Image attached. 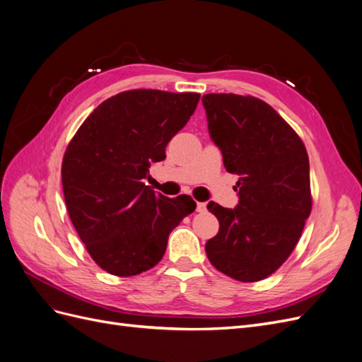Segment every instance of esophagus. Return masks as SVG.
<instances>
[{
	"mask_svg": "<svg viewBox=\"0 0 362 362\" xmlns=\"http://www.w3.org/2000/svg\"><path fill=\"white\" fill-rule=\"evenodd\" d=\"M196 211L205 213L206 211V204L205 202H198V205H196Z\"/></svg>",
	"mask_w": 362,
	"mask_h": 362,
	"instance_id": "34e87169",
	"label": "esophagus"
}]
</instances>
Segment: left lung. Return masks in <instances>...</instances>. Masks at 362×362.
<instances>
[{
    "label": "left lung",
    "instance_id": "8db88e82",
    "mask_svg": "<svg viewBox=\"0 0 362 362\" xmlns=\"http://www.w3.org/2000/svg\"><path fill=\"white\" fill-rule=\"evenodd\" d=\"M202 104L226 170L238 175L235 208L206 205L221 225L205 245L206 257L237 281H261L290 257L310 217L308 154L294 129L258 98L208 93Z\"/></svg>",
    "mask_w": 362,
    "mask_h": 362
}]
</instances>
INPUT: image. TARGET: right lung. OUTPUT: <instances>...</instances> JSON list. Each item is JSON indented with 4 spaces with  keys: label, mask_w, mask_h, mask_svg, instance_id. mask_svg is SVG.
I'll list each match as a JSON object with an SVG mask.
<instances>
[{
    "label": "right lung",
    "mask_w": 362,
    "mask_h": 362,
    "mask_svg": "<svg viewBox=\"0 0 362 362\" xmlns=\"http://www.w3.org/2000/svg\"><path fill=\"white\" fill-rule=\"evenodd\" d=\"M199 93L152 89L108 98L87 117L64 152L62 184L74 228L93 261L116 276L154 267L168 238L196 202L168 198L144 182L166 158L170 139L189 122Z\"/></svg>",
    "instance_id": "1"
}]
</instances>
